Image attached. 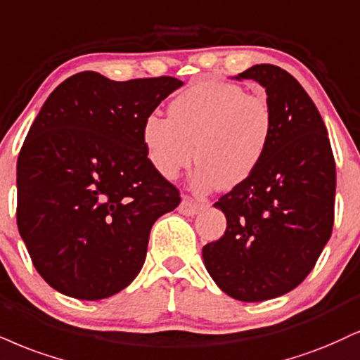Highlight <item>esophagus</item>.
Here are the masks:
<instances>
[{"label": "esophagus", "mask_w": 360, "mask_h": 360, "mask_svg": "<svg viewBox=\"0 0 360 360\" xmlns=\"http://www.w3.org/2000/svg\"><path fill=\"white\" fill-rule=\"evenodd\" d=\"M199 210H201V206H199L198 202L191 201L189 198H184L183 201H181L179 207H177V211H179V213L184 214V216H194Z\"/></svg>", "instance_id": "34e87169"}]
</instances>
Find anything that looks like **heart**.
<instances>
[{"label": "heart", "mask_w": 360, "mask_h": 360, "mask_svg": "<svg viewBox=\"0 0 360 360\" xmlns=\"http://www.w3.org/2000/svg\"><path fill=\"white\" fill-rule=\"evenodd\" d=\"M275 134L274 107L265 95L229 82L202 80L181 92L169 117L150 114L142 144L150 166L166 179L199 161L194 189L235 188L255 174Z\"/></svg>", "instance_id": "obj_1"}]
</instances>
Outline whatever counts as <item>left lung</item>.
I'll return each instance as SVG.
<instances>
[{"label":"left lung","mask_w":360,"mask_h":360,"mask_svg":"<svg viewBox=\"0 0 360 360\" xmlns=\"http://www.w3.org/2000/svg\"><path fill=\"white\" fill-rule=\"evenodd\" d=\"M274 107L275 134L255 174L214 202L226 231L202 248L214 283L241 302L285 295L310 274L332 235L335 161L317 107L287 70L259 63L238 73Z\"/></svg>","instance_id":"1"}]
</instances>
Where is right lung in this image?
<instances>
[{"instance_id": "1", "label": "right lung", "mask_w": 360, "mask_h": 360, "mask_svg": "<svg viewBox=\"0 0 360 360\" xmlns=\"http://www.w3.org/2000/svg\"><path fill=\"white\" fill-rule=\"evenodd\" d=\"M181 85L80 72L43 103L16 164V221L56 292L102 300L139 275L150 228L181 202L147 159L142 124Z\"/></svg>"}]
</instances>
